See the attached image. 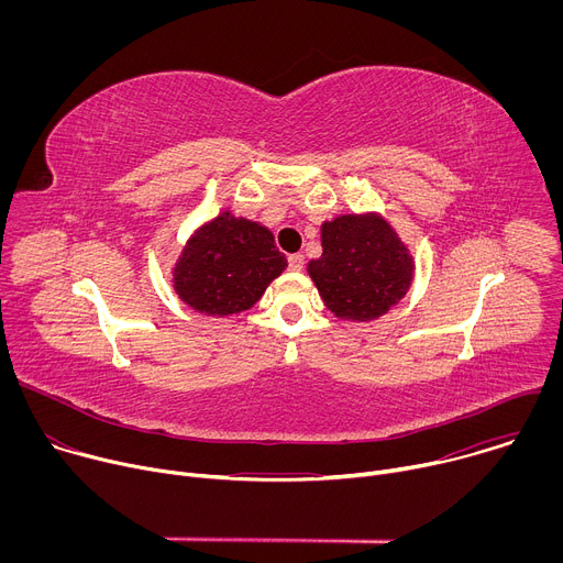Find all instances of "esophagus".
<instances>
[{
	"instance_id": "obj_1",
	"label": "esophagus",
	"mask_w": 563,
	"mask_h": 563,
	"mask_svg": "<svg viewBox=\"0 0 563 563\" xmlns=\"http://www.w3.org/2000/svg\"><path fill=\"white\" fill-rule=\"evenodd\" d=\"M302 265H305V258H302L300 254H291V256L287 258V267H289L291 272H300Z\"/></svg>"
}]
</instances>
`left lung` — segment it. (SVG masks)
<instances>
[{
	"instance_id": "obj_1",
	"label": "left lung",
	"mask_w": 563,
	"mask_h": 563,
	"mask_svg": "<svg viewBox=\"0 0 563 563\" xmlns=\"http://www.w3.org/2000/svg\"><path fill=\"white\" fill-rule=\"evenodd\" d=\"M323 256L309 276L339 318L374 320L410 289L412 256L378 216H341L320 229Z\"/></svg>"
}]
</instances>
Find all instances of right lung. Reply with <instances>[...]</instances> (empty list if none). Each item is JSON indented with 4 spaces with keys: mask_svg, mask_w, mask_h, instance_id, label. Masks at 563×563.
I'll return each instance as SVG.
<instances>
[{
    "mask_svg": "<svg viewBox=\"0 0 563 563\" xmlns=\"http://www.w3.org/2000/svg\"><path fill=\"white\" fill-rule=\"evenodd\" d=\"M285 265L269 229L224 211L189 240L174 283L189 307L229 316L250 309Z\"/></svg>",
    "mask_w": 563,
    "mask_h": 563,
    "instance_id": "1",
    "label": "right lung"
}]
</instances>
